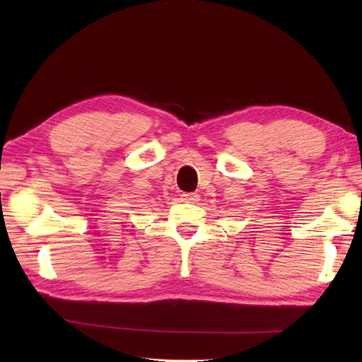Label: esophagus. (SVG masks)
Wrapping results in <instances>:
<instances>
[{
	"label": "esophagus",
	"instance_id": "obj_1",
	"mask_svg": "<svg viewBox=\"0 0 362 362\" xmlns=\"http://www.w3.org/2000/svg\"><path fill=\"white\" fill-rule=\"evenodd\" d=\"M182 201H185L188 204H196V202L201 201V196H199L197 193H183Z\"/></svg>",
	"mask_w": 362,
	"mask_h": 362
}]
</instances>
